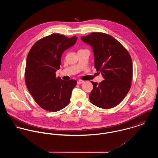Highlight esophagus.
<instances>
[{"instance_id": "34e87169", "label": "esophagus", "mask_w": 158, "mask_h": 158, "mask_svg": "<svg viewBox=\"0 0 158 158\" xmlns=\"http://www.w3.org/2000/svg\"><path fill=\"white\" fill-rule=\"evenodd\" d=\"M84 82H85L84 81L81 80H78L77 81V83H78V84H82V83H83Z\"/></svg>"}]
</instances>
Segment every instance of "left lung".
Here are the masks:
<instances>
[{
	"label": "left lung",
	"mask_w": 158,
	"mask_h": 158,
	"mask_svg": "<svg viewBox=\"0 0 158 158\" xmlns=\"http://www.w3.org/2000/svg\"><path fill=\"white\" fill-rule=\"evenodd\" d=\"M81 40L90 45L94 52V66L104 80L99 84L92 81L90 102L96 106L110 109L125 97L131 88L133 63L128 51L111 35L92 33Z\"/></svg>",
	"instance_id": "left-lung-1"
}]
</instances>
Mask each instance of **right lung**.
Wrapping results in <instances>:
<instances>
[{
    "label": "right lung",
    "instance_id": "1",
    "mask_svg": "<svg viewBox=\"0 0 158 158\" xmlns=\"http://www.w3.org/2000/svg\"><path fill=\"white\" fill-rule=\"evenodd\" d=\"M75 36L69 38L53 33L37 41L27 58L25 82L35 102L43 109L55 112L65 108L70 102L75 80L65 81L56 77L61 64L63 53L75 45Z\"/></svg>",
    "mask_w": 158,
    "mask_h": 158
}]
</instances>
